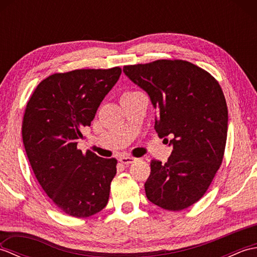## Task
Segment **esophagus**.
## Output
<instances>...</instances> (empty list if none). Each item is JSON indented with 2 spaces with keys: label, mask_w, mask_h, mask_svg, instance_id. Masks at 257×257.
<instances>
[{
  "label": "esophagus",
  "mask_w": 257,
  "mask_h": 257,
  "mask_svg": "<svg viewBox=\"0 0 257 257\" xmlns=\"http://www.w3.org/2000/svg\"><path fill=\"white\" fill-rule=\"evenodd\" d=\"M119 161L123 163V165H130V163H134L136 161V158L129 157V156H122V157H120Z\"/></svg>",
  "instance_id": "esophagus-1"
}]
</instances>
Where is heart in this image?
Instances as JSON below:
<instances>
[{
  "instance_id": "1",
  "label": "heart",
  "mask_w": 257,
  "mask_h": 257,
  "mask_svg": "<svg viewBox=\"0 0 257 257\" xmlns=\"http://www.w3.org/2000/svg\"><path fill=\"white\" fill-rule=\"evenodd\" d=\"M133 92H136V91H127V92H124L123 95H130V94H133ZM123 95H122V96H123Z\"/></svg>"
}]
</instances>
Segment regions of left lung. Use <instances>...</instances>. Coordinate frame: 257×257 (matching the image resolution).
Instances as JSON below:
<instances>
[{
  "label": "left lung",
  "mask_w": 257,
  "mask_h": 257,
  "mask_svg": "<svg viewBox=\"0 0 257 257\" xmlns=\"http://www.w3.org/2000/svg\"><path fill=\"white\" fill-rule=\"evenodd\" d=\"M123 73L149 95L156 132L173 147L166 163L151 160L147 198L165 210L187 209L206 192L223 160L228 117L221 86L181 59L129 65Z\"/></svg>",
  "instance_id": "1"
}]
</instances>
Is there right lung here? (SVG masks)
I'll return each instance as SVG.
<instances>
[{"label":"right lung","instance_id":"obj_1","mask_svg":"<svg viewBox=\"0 0 257 257\" xmlns=\"http://www.w3.org/2000/svg\"><path fill=\"white\" fill-rule=\"evenodd\" d=\"M121 68L76 69L42 80L24 112L22 136L37 181L59 209L88 217L108 203L117 160L77 149Z\"/></svg>","mask_w":257,"mask_h":257}]
</instances>
